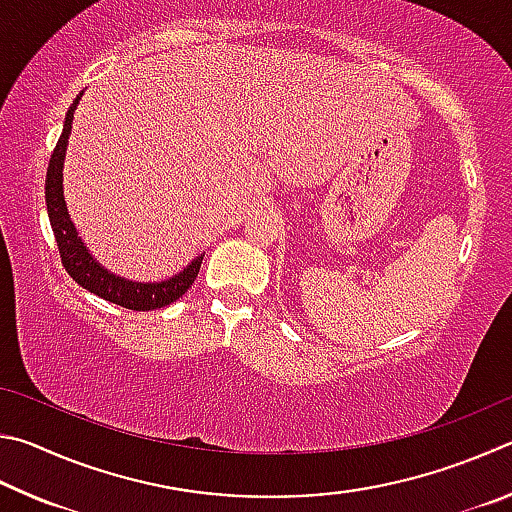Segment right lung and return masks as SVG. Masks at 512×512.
<instances>
[{
  "instance_id": "1",
  "label": "right lung",
  "mask_w": 512,
  "mask_h": 512,
  "mask_svg": "<svg viewBox=\"0 0 512 512\" xmlns=\"http://www.w3.org/2000/svg\"><path fill=\"white\" fill-rule=\"evenodd\" d=\"M80 101L71 103L69 112L65 116V128H62L60 139L53 148V155L49 159L47 168V182H44V197H47V211L51 220L53 236L58 242L60 261L65 267L67 274L74 279L78 285H83L85 290L94 292L96 297H101L116 306L146 312V310H157L170 306V303L177 301L186 290L191 288L197 272H200L202 256H197L195 261L186 267L184 272L161 283H132L125 281L121 276H114L98 265L92 254H89L83 240L78 238V231L71 222L65 204V195H62V164H65V150H67V139L71 132V121H74V110Z\"/></svg>"
}]
</instances>
